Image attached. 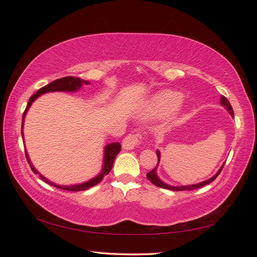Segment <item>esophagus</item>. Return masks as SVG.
I'll list each match as a JSON object with an SVG mask.
<instances>
[{"mask_svg":"<svg viewBox=\"0 0 257 257\" xmlns=\"http://www.w3.org/2000/svg\"><path fill=\"white\" fill-rule=\"evenodd\" d=\"M142 142H143V137L141 134H138V133L137 134H130L123 139L122 147H123V149L132 150V149H134L135 147H137L138 145H141Z\"/></svg>","mask_w":257,"mask_h":257,"instance_id":"34e87169","label":"esophagus"}]
</instances>
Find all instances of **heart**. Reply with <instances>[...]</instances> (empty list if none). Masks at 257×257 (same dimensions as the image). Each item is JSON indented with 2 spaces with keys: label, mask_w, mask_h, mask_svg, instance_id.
I'll return each instance as SVG.
<instances>
[{
  "label": "heart",
  "mask_w": 257,
  "mask_h": 257,
  "mask_svg": "<svg viewBox=\"0 0 257 257\" xmlns=\"http://www.w3.org/2000/svg\"><path fill=\"white\" fill-rule=\"evenodd\" d=\"M182 102V94L173 90H163L158 92L148 100L145 113L150 116H162L175 110Z\"/></svg>",
  "instance_id": "1"
}]
</instances>
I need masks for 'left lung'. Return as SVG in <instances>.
Masks as SVG:
<instances>
[{
	"label": "left lung",
	"mask_w": 257,
	"mask_h": 257,
	"mask_svg": "<svg viewBox=\"0 0 257 257\" xmlns=\"http://www.w3.org/2000/svg\"><path fill=\"white\" fill-rule=\"evenodd\" d=\"M221 105L225 108V109H227V111L230 113V115L231 116H234V110H232V107H231V105L229 104V102H228V99L225 97V96H221ZM157 155H158V160H159V162H160V159H161V153H160V151L159 150H157ZM158 165H159V163H158ZM223 167H224V164L221 166V168L219 169V172H217L212 178H210V179H208V180H206V181H203V182H200V183H196V184H191V185H181V186H173V185H169V184H166L165 182H163L161 179L158 177V175H157V168H158V166L155 167V168H153L151 172H149L147 174V178H148V180H150L154 185H157V186H159V188H162V189H166V190H172V191H191V190H195V189H199V188H201V186H205L206 184H209L210 182H212L213 180H215V178L220 175V173L222 172V169H223Z\"/></svg>",
	"instance_id": "left-lung-1"
}]
</instances>
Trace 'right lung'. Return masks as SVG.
Segmentation results:
<instances>
[{"label":"right lung","instance_id":"right-lung-1","mask_svg":"<svg viewBox=\"0 0 257 257\" xmlns=\"http://www.w3.org/2000/svg\"><path fill=\"white\" fill-rule=\"evenodd\" d=\"M82 83H85L88 84L89 82L85 81V80H82L80 78H76V77H73V76H67V77H64V78H60V79H57L54 80L52 82H50L49 84L45 85V87L41 88L40 90H38L35 94H33L32 96L30 97L29 99V103L27 105V108L25 112H23V115H22V127H21V134H22V138H23V121H25V118H26V114L29 110L30 106L32 105V103L34 102V100L38 97L41 96L42 94H44V93H48V92H57V91H67V92H76L78 91L81 87H82ZM121 151V145L119 143H112V144H108L106 147H105V152H104V163H103V168H102V172H100L96 177H94L93 179H91V180L84 182V183H80V184H75V185H59V184H56L53 183L51 181H49L48 179H46L43 175H41L40 173L37 172V170L35 169V167L32 165V163H31L30 159H29V155L26 151V157H27V160L29 162L30 164V167L31 169H32V172L34 174H38L41 177L42 180H44L45 182L49 183L50 185L52 186H56V188L58 189H61V190H65V191H73V192H78V191H85L88 190L90 188H92V186H94L96 184H98L100 181L103 180L104 176L109 174V172L112 168V165H113V161L116 157V154H118L119 152Z\"/></svg>","mask_w":257,"mask_h":257}]
</instances>
